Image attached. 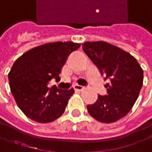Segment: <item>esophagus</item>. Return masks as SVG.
<instances>
[{
  "instance_id": "34e87169",
  "label": "esophagus",
  "mask_w": 152,
  "mask_h": 152,
  "mask_svg": "<svg viewBox=\"0 0 152 152\" xmlns=\"http://www.w3.org/2000/svg\"><path fill=\"white\" fill-rule=\"evenodd\" d=\"M74 89L75 90H78V91H81V90H83L84 89V87L83 86H81V85H78V84H76V85H74Z\"/></svg>"
}]
</instances>
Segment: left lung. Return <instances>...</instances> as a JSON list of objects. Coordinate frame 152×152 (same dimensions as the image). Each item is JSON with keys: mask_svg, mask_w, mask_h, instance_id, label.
Returning <instances> with one entry per match:
<instances>
[{"mask_svg": "<svg viewBox=\"0 0 152 152\" xmlns=\"http://www.w3.org/2000/svg\"><path fill=\"white\" fill-rule=\"evenodd\" d=\"M83 51L109 79L107 96L87 107L89 115L104 124L115 123L125 116L137 100L143 83V70L137 60L123 49L104 41L85 42Z\"/></svg>", "mask_w": 152, "mask_h": 152, "instance_id": "left-lung-1", "label": "left lung"}]
</instances>
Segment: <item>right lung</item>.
Masks as SVG:
<instances>
[{"label":"right lung","mask_w":152,"mask_h":152,"mask_svg":"<svg viewBox=\"0 0 152 152\" xmlns=\"http://www.w3.org/2000/svg\"><path fill=\"white\" fill-rule=\"evenodd\" d=\"M80 46L73 42L48 43L30 49L14 63L9 72L10 88L27 117L46 124L64 114L74 89L48 88V82L53 78L60 80L67 57Z\"/></svg>","instance_id":"add662e5"}]
</instances>
